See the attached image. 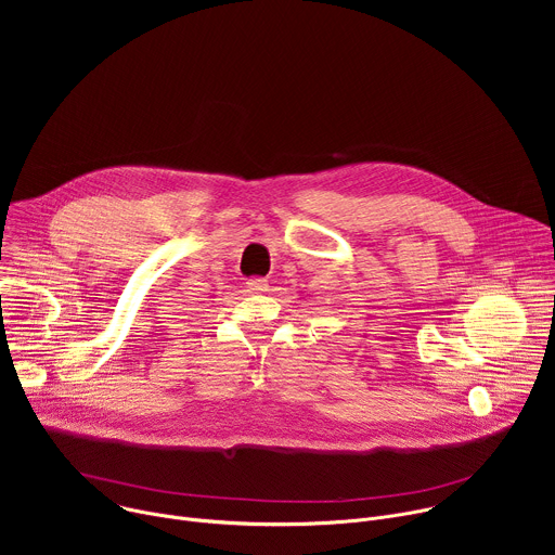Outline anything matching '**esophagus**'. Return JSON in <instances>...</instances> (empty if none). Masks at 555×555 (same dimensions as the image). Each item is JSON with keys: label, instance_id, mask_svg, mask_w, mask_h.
Segmentation results:
<instances>
[{"label": "esophagus", "instance_id": "1", "mask_svg": "<svg viewBox=\"0 0 555 555\" xmlns=\"http://www.w3.org/2000/svg\"><path fill=\"white\" fill-rule=\"evenodd\" d=\"M248 289L255 292V294H261V292H268L270 285H268L266 279H250V281H248Z\"/></svg>", "mask_w": 555, "mask_h": 555}]
</instances>
